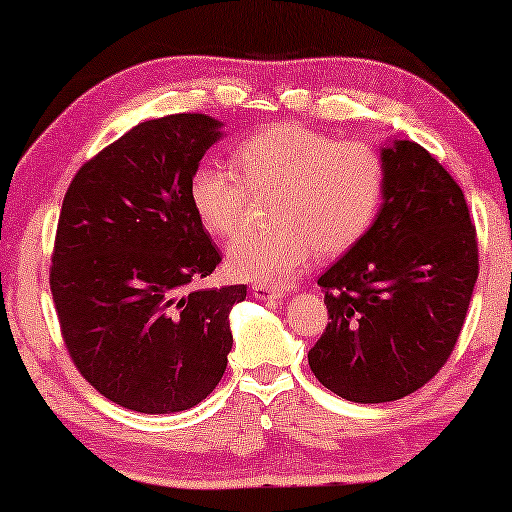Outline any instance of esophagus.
Masks as SVG:
<instances>
[{"label":"esophagus","mask_w":512,"mask_h":512,"mask_svg":"<svg viewBox=\"0 0 512 512\" xmlns=\"http://www.w3.org/2000/svg\"><path fill=\"white\" fill-rule=\"evenodd\" d=\"M251 293H254L258 300H279V298H282V291L272 289V286H265V284H254V286H251Z\"/></svg>","instance_id":"obj_1"}]
</instances>
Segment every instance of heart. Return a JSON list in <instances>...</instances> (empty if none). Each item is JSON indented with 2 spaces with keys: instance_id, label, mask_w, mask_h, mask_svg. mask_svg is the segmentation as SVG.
I'll use <instances>...</instances> for the list:
<instances>
[{
  "instance_id": "obj_1",
  "label": "heart",
  "mask_w": 512,
  "mask_h": 512,
  "mask_svg": "<svg viewBox=\"0 0 512 512\" xmlns=\"http://www.w3.org/2000/svg\"><path fill=\"white\" fill-rule=\"evenodd\" d=\"M272 193L275 228L237 237L226 261L235 277L282 286L310 265L314 251L338 256L368 233L382 205L384 163L363 142L279 123L237 144L230 170L200 165L188 184L200 226L219 240L242 228L251 198Z\"/></svg>"
}]
</instances>
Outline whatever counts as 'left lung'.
Returning <instances> with one entry per match:
<instances>
[{
    "label": "left lung",
    "mask_w": 512,
    "mask_h": 512,
    "mask_svg": "<svg viewBox=\"0 0 512 512\" xmlns=\"http://www.w3.org/2000/svg\"><path fill=\"white\" fill-rule=\"evenodd\" d=\"M380 158V214L319 277L331 321L307 354L314 377L354 403L424 387L450 359L478 279L475 226L450 172L410 139Z\"/></svg>",
    "instance_id": "left-lung-1"
}]
</instances>
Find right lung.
Wrapping results in <instances>:
<instances>
[{
	"label": "right lung",
	"mask_w": 512,
	"mask_h": 512,
	"mask_svg": "<svg viewBox=\"0 0 512 512\" xmlns=\"http://www.w3.org/2000/svg\"><path fill=\"white\" fill-rule=\"evenodd\" d=\"M221 121L172 114L102 149L69 184L51 293L67 352L104 398L146 415L198 405L233 347L228 314L247 286L191 289L221 263L188 184Z\"/></svg>",
	"instance_id": "add662e5"
}]
</instances>
